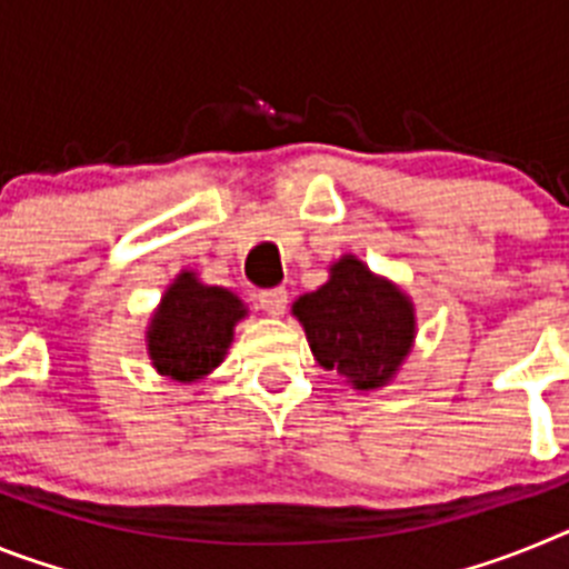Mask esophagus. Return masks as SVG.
I'll return each mask as SVG.
<instances>
[{
    "label": "esophagus",
    "instance_id": "obj_1",
    "mask_svg": "<svg viewBox=\"0 0 569 569\" xmlns=\"http://www.w3.org/2000/svg\"><path fill=\"white\" fill-rule=\"evenodd\" d=\"M256 305H259L268 316H281L284 313V308H288V290L284 288L261 290V293L256 296Z\"/></svg>",
    "mask_w": 569,
    "mask_h": 569
}]
</instances>
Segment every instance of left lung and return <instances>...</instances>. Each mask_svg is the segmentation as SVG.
I'll return each mask as SVG.
<instances>
[{
	"mask_svg": "<svg viewBox=\"0 0 569 569\" xmlns=\"http://www.w3.org/2000/svg\"><path fill=\"white\" fill-rule=\"evenodd\" d=\"M293 313L316 361L359 390L387 385L413 345V305L353 256L336 261L328 284L301 296Z\"/></svg>",
	"mask_w": 569,
	"mask_h": 569,
	"instance_id": "left-lung-1",
	"label": "left lung"
}]
</instances>
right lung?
<instances>
[{
    "label": "right lung",
    "instance_id": "obj_1",
    "mask_svg": "<svg viewBox=\"0 0 569 569\" xmlns=\"http://www.w3.org/2000/svg\"><path fill=\"white\" fill-rule=\"evenodd\" d=\"M241 316L244 308L230 290L208 288L193 273H182L150 321L148 353L153 367L176 381L202 379L224 359Z\"/></svg>",
    "mask_w": 569,
    "mask_h": 569
}]
</instances>
